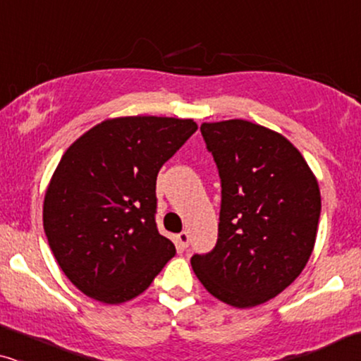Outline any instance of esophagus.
I'll return each instance as SVG.
<instances>
[{"label": "esophagus", "instance_id": "esophagus-1", "mask_svg": "<svg viewBox=\"0 0 361 361\" xmlns=\"http://www.w3.org/2000/svg\"><path fill=\"white\" fill-rule=\"evenodd\" d=\"M189 245H190V236L187 231H182V233L177 235V246H179L180 250L189 248Z\"/></svg>", "mask_w": 361, "mask_h": 361}]
</instances>
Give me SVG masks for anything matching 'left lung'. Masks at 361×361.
<instances>
[{
	"label": "left lung",
	"mask_w": 361,
	"mask_h": 361,
	"mask_svg": "<svg viewBox=\"0 0 361 361\" xmlns=\"http://www.w3.org/2000/svg\"><path fill=\"white\" fill-rule=\"evenodd\" d=\"M221 185L219 238L190 263L204 288L233 307H255L288 288L307 264L320 192L284 136L245 120L204 123Z\"/></svg>",
	"instance_id": "1"
}]
</instances>
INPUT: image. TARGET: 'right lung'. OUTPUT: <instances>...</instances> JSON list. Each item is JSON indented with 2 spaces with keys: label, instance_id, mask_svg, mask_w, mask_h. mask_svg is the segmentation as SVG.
I'll return each instance as SVG.
<instances>
[{
  "label": "right lung",
  "instance_id": "add662e5",
  "mask_svg": "<svg viewBox=\"0 0 361 361\" xmlns=\"http://www.w3.org/2000/svg\"><path fill=\"white\" fill-rule=\"evenodd\" d=\"M195 131L192 120L115 118L62 156L44 199V231L61 269L88 298H136L176 255L156 225V179Z\"/></svg>",
  "mask_w": 361,
  "mask_h": 361
}]
</instances>
